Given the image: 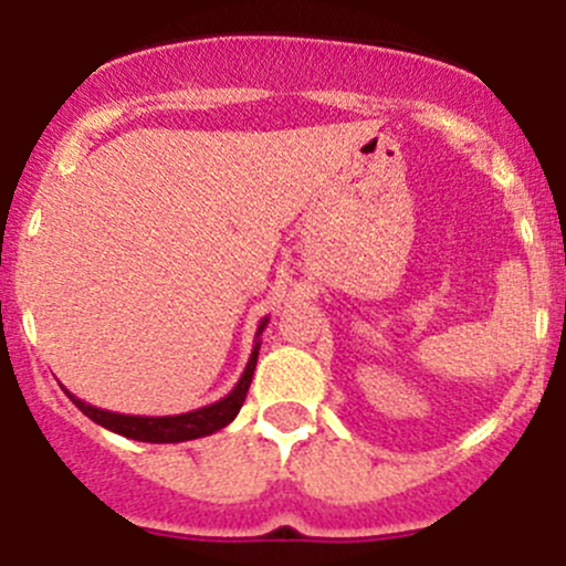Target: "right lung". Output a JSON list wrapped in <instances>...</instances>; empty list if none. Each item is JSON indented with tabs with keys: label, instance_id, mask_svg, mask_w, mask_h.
Wrapping results in <instances>:
<instances>
[{
	"label": "right lung",
	"instance_id": "right-lung-1",
	"mask_svg": "<svg viewBox=\"0 0 566 566\" xmlns=\"http://www.w3.org/2000/svg\"><path fill=\"white\" fill-rule=\"evenodd\" d=\"M266 322H270V318H264V322L259 324V333H255V344H253V352H250V360L248 366H244L239 382L233 385L231 394H228L226 399L214 401V405L200 407V410L181 412V416H159V418L123 416V412H109V410H101V407L87 405V401L76 399L71 390L65 388L63 390L69 394V399L74 401L87 418H91V421L98 423V427L109 429V432L123 434V438L139 440V443H184V440L206 438V434H214L220 432V429H226L228 423L239 416V410H242L244 399H248V388L250 382H253L255 363H259L261 333H264Z\"/></svg>",
	"mask_w": 566,
	"mask_h": 566
}]
</instances>
